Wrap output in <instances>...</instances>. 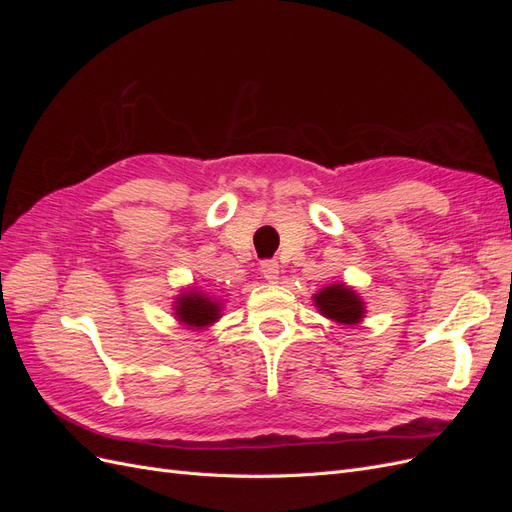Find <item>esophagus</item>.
Masks as SVG:
<instances>
[{
	"mask_svg": "<svg viewBox=\"0 0 512 512\" xmlns=\"http://www.w3.org/2000/svg\"><path fill=\"white\" fill-rule=\"evenodd\" d=\"M260 273L267 282H277V280H280V265H277L275 260H265L260 265Z\"/></svg>",
	"mask_w": 512,
	"mask_h": 512,
	"instance_id": "obj_1",
	"label": "esophagus"
}]
</instances>
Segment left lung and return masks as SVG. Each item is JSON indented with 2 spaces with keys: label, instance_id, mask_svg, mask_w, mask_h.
I'll use <instances>...</instances> for the list:
<instances>
[{
  "label": "left lung",
  "instance_id": "left-lung-1",
  "mask_svg": "<svg viewBox=\"0 0 512 512\" xmlns=\"http://www.w3.org/2000/svg\"><path fill=\"white\" fill-rule=\"evenodd\" d=\"M314 303L324 318H331L339 324H359L365 318V303L346 284L322 288L314 297Z\"/></svg>",
  "mask_w": 512,
  "mask_h": 512
}]
</instances>
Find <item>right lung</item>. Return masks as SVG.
I'll return each instance as SVG.
<instances>
[{"label": "right lung", "mask_w": 512, "mask_h": 512, "mask_svg": "<svg viewBox=\"0 0 512 512\" xmlns=\"http://www.w3.org/2000/svg\"><path fill=\"white\" fill-rule=\"evenodd\" d=\"M175 316L190 329H207L222 316V303L192 288L181 292L175 301Z\"/></svg>", "instance_id": "1"}]
</instances>
